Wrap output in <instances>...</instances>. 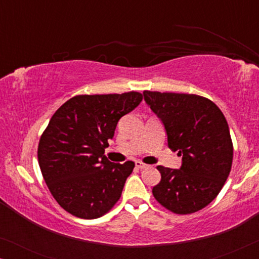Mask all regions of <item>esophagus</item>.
I'll return each instance as SVG.
<instances>
[{"label": "esophagus", "mask_w": 259, "mask_h": 259, "mask_svg": "<svg viewBox=\"0 0 259 259\" xmlns=\"http://www.w3.org/2000/svg\"><path fill=\"white\" fill-rule=\"evenodd\" d=\"M136 166H137L138 168H140V169H145V168L150 167V165L144 164V162H141V161H136Z\"/></svg>", "instance_id": "obj_1"}]
</instances>
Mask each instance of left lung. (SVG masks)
Wrapping results in <instances>:
<instances>
[{
  "mask_svg": "<svg viewBox=\"0 0 259 259\" xmlns=\"http://www.w3.org/2000/svg\"><path fill=\"white\" fill-rule=\"evenodd\" d=\"M144 99L161 120L167 145L182 155V166H158L160 183L152 190L158 203L177 214L207 206L231 171L233 146L228 121L217 105L196 94L144 92Z\"/></svg>",
  "mask_w": 259,
  "mask_h": 259,
  "instance_id": "obj_1",
  "label": "left lung"
}]
</instances>
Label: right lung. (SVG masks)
<instances>
[{"label":"right lung","mask_w":259,"mask_h":259,"mask_svg":"<svg viewBox=\"0 0 259 259\" xmlns=\"http://www.w3.org/2000/svg\"><path fill=\"white\" fill-rule=\"evenodd\" d=\"M141 100L138 92L76 95L52 116L38 143L37 158L45 182L63 210L95 219L119 200L134 162H111L105 148L120 118Z\"/></svg>","instance_id":"obj_1"}]
</instances>
